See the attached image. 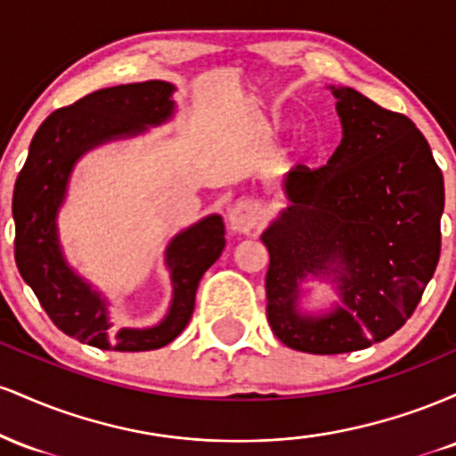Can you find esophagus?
I'll return each instance as SVG.
<instances>
[{"label":"esophagus","instance_id":"34e87169","mask_svg":"<svg viewBox=\"0 0 456 456\" xmlns=\"http://www.w3.org/2000/svg\"><path fill=\"white\" fill-rule=\"evenodd\" d=\"M227 221H229V227H232V232L235 233L253 232L259 221L257 206H255L253 201H238L232 210H229Z\"/></svg>","mask_w":456,"mask_h":456}]
</instances>
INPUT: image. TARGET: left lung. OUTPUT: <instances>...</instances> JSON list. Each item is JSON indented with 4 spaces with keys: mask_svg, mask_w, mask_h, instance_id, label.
I'll return each instance as SVG.
<instances>
[{
    "mask_svg": "<svg viewBox=\"0 0 456 456\" xmlns=\"http://www.w3.org/2000/svg\"><path fill=\"white\" fill-rule=\"evenodd\" d=\"M341 145L319 169L282 180L289 206L265 229L268 322L297 352H358L395 334L416 311L442 250L444 175L420 130L352 87H330ZM308 273L338 282L343 305L297 311Z\"/></svg>",
    "mask_w": 456,
    "mask_h": 456,
    "instance_id": "left-lung-1",
    "label": "left lung"
}]
</instances>
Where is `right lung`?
<instances>
[{
	"mask_svg": "<svg viewBox=\"0 0 456 456\" xmlns=\"http://www.w3.org/2000/svg\"><path fill=\"white\" fill-rule=\"evenodd\" d=\"M167 81L104 87L40 124L31 139L28 160L12 195L14 259L17 268L61 332L77 341L113 352H150L169 345L191 322L203 272L221 257L224 224L218 214L206 216L167 246L174 300L159 326L109 332L107 302L77 276L61 255L57 240V210L64 203L68 177L78 156L107 141L134 137L174 115Z\"/></svg>",
	"mask_w": 456,
	"mask_h": 456,
	"instance_id": "right-lung-1",
	"label": "right lung"
}]
</instances>
